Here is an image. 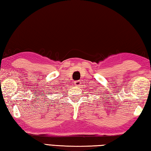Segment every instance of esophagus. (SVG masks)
I'll list each match as a JSON object with an SVG mask.
<instances>
[{"label":"esophagus","instance_id":"34e87169","mask_svg":"<svg viewBox=\"0 0 151 151\" xmlns=\"http://www.w3.org/2000/svg\"><path fill=\"white\" fill-rule=\"evenodd\" d=\"M81 84V81H75V86H79Z\"/></svg>","mask_w":151,"mask_h":151}]
</instances>
